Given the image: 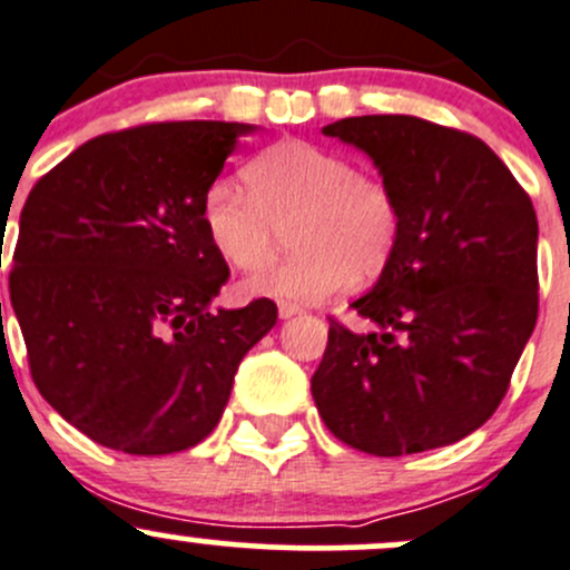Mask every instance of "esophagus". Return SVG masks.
Segmentation results:
<instances>
[{
	"instance_id": "1",
	"label": "esophagus",
	"mask_w": 570,
	"mask_h": 570,
	"mask_svg": "<svg viewBox=\"0 0 570 570\" xmlns=\"http://www.w3.org/2000/svg\"><path fill=\"white\" fill-rule=\"evenodd\" d=\"M277 312H279V317H293V315H302V307H298V304H291V302H279L277 304Z\"/></svg>"
}]
</instances>
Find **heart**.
Listing matches in <instances>:
<instances>
[{
    "label": "heart",
    "mask_w": 570,
    "mask_h": 570,
    "mask_svg": "<svg viewBox=\"0 0 570 570\" xmlns=\"http://www.w3.org/2000/svg\"><path fill=\"white\" fill-rule=\"evenodd\" d=\"M242 179L244 187L219 179L206 189L200 225L228 266L261 268L244 279L249 296L317 302L353 277H377L394 258L400 198L383 176L361 170L342 151L277 140L244 165ZM287 224L297 253L268 267Z\"/></svg>",
    "instance_id": "obj_1"
}]
</instances>
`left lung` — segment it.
Segmentation results:
<instances>
[{"label": "left lung", "instance_id": "left-lung-1", "mask_svg": "<svg viewBox=\"0 0 570 570\" xmlns=\"http://www.w3.org/2000/svg\"><path fill=\"white\" fill-rule=\"evenodd\" d=\"M323 132L375 160L402 206L381 279L328 317L312 396L334 438L375 456L440 449L503 402L538 321V219L505 163L470 132L419 116H353Z\"/></svg>", "mask_w": 570, "mask_h": 570}]
</instances>
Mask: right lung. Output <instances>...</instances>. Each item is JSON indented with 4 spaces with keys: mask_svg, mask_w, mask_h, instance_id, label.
I'll return each instance as SVG.
<instances>
[{
    "mask_svg": "<svg viewBox=\"0 0 570 570\" xmlns=\"http://www.w3.org/2000/svg\"><path fill=\"white\" fill-rule=\"evenodd\" d=\"M151 121L78 146L32 187L10 302L42 400L95 443L157 456L217 426L244 353L277 304L209 309L228 279L200 200L253 132Z\"/></svg>",
    "mask_w": 570,
    "mask_h": 570,
    "instance_id": "1",
    "label": "right lung"
}]
</instances>
